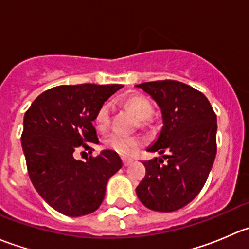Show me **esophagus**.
Instances as JSON below:
<instances>
[{
	"instance_id": "obj_1",
	"label": "esophagus",
	"mask_w": 249,
	"mask_h": 249,
	"mask_svg": "<svg viewBox=\"0 0 249 249\" xmlns=\"http://www.w3.org/2000/svg\"><path fill=\"white\" fill-rule=\"evenodd\" d=\"M122 161H123V165H124V166L126 167V166H129L130 164H131L132 159H129V158H123Z\"/></svg>"
}]
</instances>
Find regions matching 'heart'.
<instances>
[{
  "label": "heart",
  "mask_w": 249,
  "mask_h": 249,
  "mask_svg": "<svg viewBox=\"0 0 249 249\" xmlns=\"http://www.w3.org/2000/svg\"><path fill=\"white\" fill-rule=\"evenodd\" d=\"M124 106L131 110L137 119L141 120V125H144L147 119L153 114V106L149 100L143 95H131L124 100ZM110 107L108 104H102L95 113L94 123L99 129H105L109 123ZM105 145L114 150L123 157H130L141 147L142 142L137 136H124L114 132L105 139Z\"/></svg>",
  "instance_id": "obj_1"
}]
</instances>
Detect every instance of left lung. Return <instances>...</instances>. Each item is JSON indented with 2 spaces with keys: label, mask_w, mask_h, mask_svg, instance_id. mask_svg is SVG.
Returning a JSON list of instances; mask_svg holds the SVG:
<instances>
[{
  "label": "left lung",
  "mask_w": 249,
  "mask_h": 249,
  "mask_svg": "<svg viewBox=\"0 0 249 249\" xmlns=\"http://www.w3.org/2000/svg\"><path fill=\"white\" fill-rule=\"evenodd\" d=\"M136 87L157 101L164 123L147 150L167 160L143 162L145 176L137 196L150 210L173 212L192 202L207 180L217 154V115L201 91L182 82L155 80Z\"/></svg>",
  "instance_id": "8db88e82"
}]
</instances>
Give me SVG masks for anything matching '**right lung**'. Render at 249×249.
<instances>
[{"mask_svg":"<svg viewBox=\"0 0 249 249\" xmlns=\"http://www.w3.org/2000/svg\"><path fill=\"white\" fill-rule=\"evenodd\" d=\"M123 85H59L42 92L26 110L21 145L27 172L38 194L70 217L89 214L104 201L108 179L122 167L119 155L104 150L83 162L79 149L99 143L95 113Z\"/></svg>","mask_w":249,"mask_h":249,"instance_id":"add662e5","label":"right lung"}]
</instances>
